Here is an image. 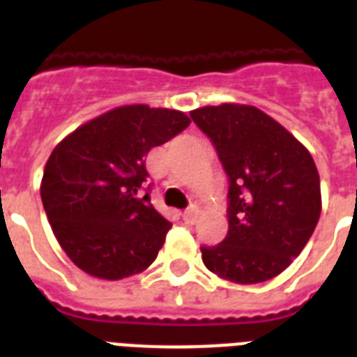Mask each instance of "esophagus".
Here are the masks:
<instances>
[{
  "label": "esophagus",
  "mask_w": 357,
  "mask_h": 357,
  "mask_svg": "<svg viewBox=\"0 0 357 357\" xmlns=\"http://www.w3.org/2000/svg\"><path fill=\"white\" fill-rule=\"evenodd\" d=\"M198 215H200V209L198 207H190V209L183 213V220L187 224H195L198 220Z\"/></svg>",
  "instance_id": "1"
}]
</instances>
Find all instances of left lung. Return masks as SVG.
Wrapping results in <instances>:
<instances>
[{
	"mask_svg": "<svg viewBox=\"0 0 357 357\" xmlns=\"http://www.w3.org/2000/svg\"><path fill=\"white\" fill-rule=\"evenodd\" d=\"M229 178L228 235L204 246L218 278L252 285L276 278L304 250L322 209L313 157L282 123L246 103L190 111Z\"/></svg>",
	"mask_w": 357,
	"mask_h": 357,
	"instance_id": "obj_1",
	"label": "left lung"
}]
</instances>
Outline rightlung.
Here are the masks:
<instances>
[{"label": "right lung", "instance_id": "right-lung-1", "mask_svg": "<svg viewBox=\"0 0 357 357\" xmlns=\"http://www.w3.org/2000/svg\"><path fill=\"white\" fill-rule=\"evenodd\" d=\"M181 111L114 107L66 135L44 167L40 196L53 235L89 276L122 280L155 261L172 224L139 198L144 157L183 131Z\"/></svg>", "mask_w": 357, "mask_h": 357}]
</instances>
